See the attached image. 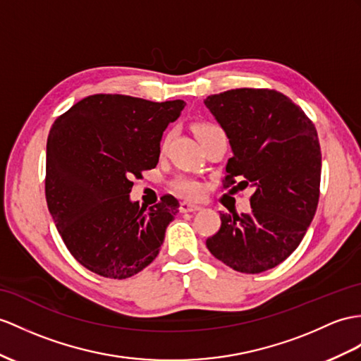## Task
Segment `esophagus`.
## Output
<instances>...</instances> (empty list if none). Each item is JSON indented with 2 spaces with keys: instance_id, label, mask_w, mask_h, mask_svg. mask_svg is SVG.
<instances>
[{
  "instance_id": "34e87169",
  "label": "esophagus",
  "mask_w": 361,
  "mask_h": 361,
  "mask_svg": "<svg viewBox=\"0 0 361 361\" xmlns=\"http://www.w3.org/2000/svg\"><path fill=\"white\" fill-rule=\"evenodd\" d=\"M200 205L192 204V202H182L180 204V211L182 213H192V211H199Z\"/></svg>"
}]
</instances>
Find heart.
Wrapping results in <instances>:
<instances>
[{
  "label": "heart",
  "mask_w": 361,
  "mask_h": 361,
  "mask_svg": "<svg viewBox=\"0 0 361 361\" xmlns=\"http://www.w3.org/2000/svg\"><path fill=\"white\" fill-rule=\"evenodd\" d=\"M216 126H209V124H200V126H196L195 127V131H196V136L204 133V131L209 130V128H214ZM174 190L179 192V195L185 196V197H197L200 195L202 191V187L200 183L192 180V179H179L178 182H176L174 185Z\"/></svg>",
  "instance_id": "heart-1"
}]
</instances>
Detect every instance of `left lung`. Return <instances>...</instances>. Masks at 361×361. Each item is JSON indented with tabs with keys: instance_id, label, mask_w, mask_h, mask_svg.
I'll return each mask as SVG.
<instances>
[{
	"instance_id": "left-lung-1",
	"label": "left lung",
	"mask_w": 361,
	"mask_h": 361,
	"mask_svg": "<svg viewBox=\"0 0 361 361\" xmlns=\"http://www.w3.org/2000/svg\"><path fill=\"white\" fill-rule=\"evenodd\" d=\"M230 140L226 187H252L251 211L221 214L207 248L230 268L259 274L291 256L319 204L322 153L315 127L283 93L235 89L204 101Z\"/></svg>"
}]
</instances>
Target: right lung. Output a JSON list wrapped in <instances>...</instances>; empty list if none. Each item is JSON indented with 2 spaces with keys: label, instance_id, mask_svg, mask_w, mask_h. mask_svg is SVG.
<instances>
[{
  "label": "right lung",
  "instance_id": "right-lung-1",
  "mask_svg": "<svg viewBox=\"0 0 361 361\" xmlns=\"http://www.w3.org/2000/svg\"><path fill=\"white\" fill-rule=\"evenodd\" d=\"M126 94H92L54 122L47 139L46 199L58 233L82 267L128 279L156 259L179 202L150 208L130 199L131 179L157 165L161 140L185 107Z\"/></svg>",
  "mask_w": 361,
  "mask_h": 361
}]
</instances>
